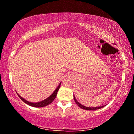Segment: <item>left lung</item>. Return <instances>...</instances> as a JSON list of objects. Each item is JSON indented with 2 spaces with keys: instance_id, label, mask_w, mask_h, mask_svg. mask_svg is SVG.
<instances>
[{
  "instance_id": "left-lung-1",
  "label": "left lung",
  "mask_w": 134,
  "mask_h": 134,
  "mask_svg": "<svg viewBox=\"0 0 134 134\" xmlns=\"http://www.w3.org/2000/svg\"><path fill=\"white\" fill-rule=\"evenodd\" d=\"M74 101H75V102L76 103L77 105L81 109H85V110H96V109H100L102 108H103V106H100V107H96V108H89V107H86V106H84L83 105H81L80 103H79L77 101V100L76 99L75 97L74 96Z\"/></svg>"
}]
</instances>
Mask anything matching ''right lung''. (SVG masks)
<instances>
[{"instance_id": "1", "label": "right lung", "mask_w": 134, "mask_h": 134, "mask_svg": "<svg viewBox=\"0 0 134 134\" xmlns=\"http://www.w3.org/2000/svg\"><path fill=\"white\" fill-rule=\"evenodd\" d=\"M60 85H61V83H60V85L57 87V88L55 89V91L54 92V93L53 94H52L50 96L48 97V98L44 100H42L41 102H38V103H32V102H29L26 100L25 99H24V98H22V97H21L19 96V94L18 93V96L20 97V99H21L22 101L24 102L25 103L28 104L29 106H33V107H38V108H40V107H44L45 106H47L49 104H50L51 103L53 102V101L54 100V99L57 96V92L58 91L59 89H60Z\"/></svg>"}]
</instances>
